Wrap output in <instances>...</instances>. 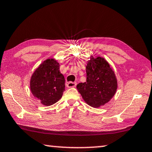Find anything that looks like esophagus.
I'll return each instance as SVG.
<instances>
[{
    "mask_svg": "<svg viewBox=\"0 0 152 152\" xmlns=\"http://www.w3.org/2000/svg\"><path fill=\"white\" fill-rule=\"evenodd\" d=\"M76 82H68L67 84V87H69V88H71V87H76Z\"/></svg>",
    "mask_w": 152,
    "mask_h": 152,
    "instance_id": "34e87169",
    "label": "esophagus"
}]
</instances>
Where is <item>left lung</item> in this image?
<instances>
[{"mask_svg": "<svg viewBox=\"0 0 152 152\" xmlns=\"http://www.w3.org/2000/svg\"><path fill=\"white\" fill-rule=\"evenodd\" d=\"M86 73V82L78 83L77 89L89 106L104 105L114 96L118 87L114 72L103 58L91 56Z\"/></svg>", "mask_w": 152, "mask_h": 152, "instance_id": "1", "label": "left lung"}]
</instances>
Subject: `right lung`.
Wrapping results in <instances>:
<instances>
[{"label": "right lung", "instance_id": "add662e5", "mask_svg": "<svg viewBox=\"0 0 152 152\" xmlns=\"http://www.w3.org/2000/svg\"><path fill=\"white\" fill-rule=\"evenodd\" d=\"M59 63L53 58L45 61L35 70L30 80V89L34 97L45 106L56 103L65 91V78L60 72Z\"/></svg>", "mask_w": 152, "mask_h": 152}]
</instances>
